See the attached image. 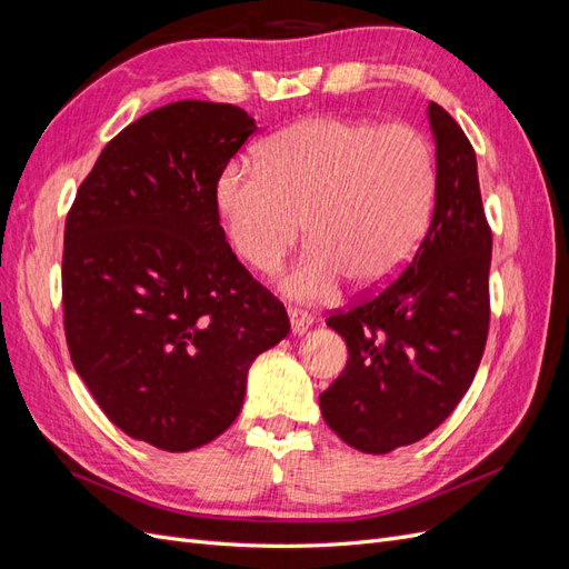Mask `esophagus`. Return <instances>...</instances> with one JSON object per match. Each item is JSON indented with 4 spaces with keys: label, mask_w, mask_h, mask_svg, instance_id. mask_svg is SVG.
<instances>
[{
    "label": "esophagus",
    "mask_w": 569,
    "mask_h": 569,
    "mask_svg": "<svg viewBox=\"0 0 569 569\" xmlns=\"http://www.w3.org/2000/svg\"><path fill=\"white\" fill-rule=\"evenodd\" d=\"M289 322H291V332L295 335H306L308 332V327L313 325V318L308 316L306 311H301V308H289Z\"/></svg>",
    "instance_id": "esophagus-1"
}]
</instances>
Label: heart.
Listing matches in <instances>:
<instances>
[{
  "label": "heart",
  "instance_id": "heart-1",
  "mask_svg": "<svg viewBox=\"0 0 569 569\" xmlns=\"http://www.w3.org/2000/svg\"><path fill=\"white\" fill-rule=\"evenodd\" d=\"M437 168L425 137L403 123L313 116L274 132L258 168L230 163L216 187L234 253L272 272L308 242L282 291L301 301L335 297L341 280L375 291L399 278L432 218Z\"/></svg>",
  "mask_w": 569,
  "mask_h": 569
}]
</instances>
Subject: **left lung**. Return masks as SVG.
<instances>
[{"mask_svg": "<svg viewBox=\"0 0 569 569\" xmlns=\"http://www.w3.org/2000/svg\"><path fill=\"white\" fill-rule=\"evenodd\" d=\"M437 147L435 213L412 261L380 295L327 318L349 360L320 393L325 422L363 453L416 443L470 389L489 335L491 230L477 157L456 120L427 107Z\"/></svg>", "mask_w": 569, "mask_h": 569, "instance_id": "obj_1", "label": "left lung"}]
</instances>
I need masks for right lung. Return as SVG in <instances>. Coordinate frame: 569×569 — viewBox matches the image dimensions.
I'll return each instance as SVG.
<instances>
[{
	"label": "right lung",
	"instance_id": "1",
	"mask_svg": "<svg viewBox=\"0 0 569 569\" xmlns=\"http://www.w3.org/2000/svg\"><path fill=\"white\" fill-rule=\"evenodd\" d=\"M256 132L239 107L184 99L99 153L63 234L71 360L107 418L161 451L237 420L258 353L289 335L284 306L237 261L216 187Z\"/></svg>",
	"mask_w": 569,
	"mask_h": 569
}]
</instances>
